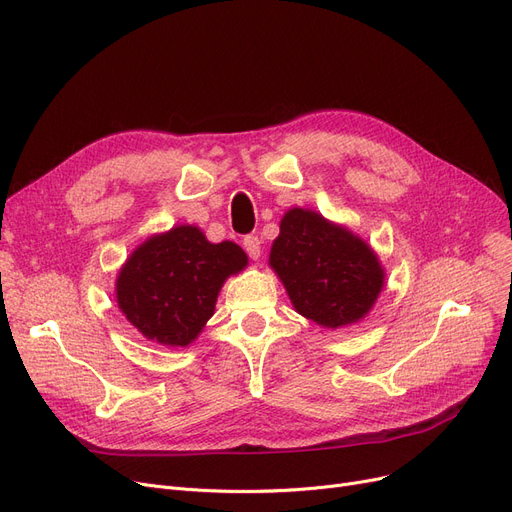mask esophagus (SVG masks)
Segmentation results:
<instances>
[{"label": "esophagus", "instance_id": "34e87169", "mask_svg": "<svg viewBox=\"0 0 512 512\" xmlns=\"http://www.w3.org/2000/svg\"><path fill=\"white\" fill-rule=\"evenodd\" d=\"M242 247H245V251L249 253L251 259H259L261 255V240L257 236H245V240H242Z\"/></svg>", "mask_w": 512, "mask_h": 512}]
</instances>
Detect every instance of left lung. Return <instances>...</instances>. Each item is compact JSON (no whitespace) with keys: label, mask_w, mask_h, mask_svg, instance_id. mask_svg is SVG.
<instances>
[{"label":"left lung","mask_w":512,"mask_h":512,"mask_svg":"<svg viewBox=\"0 0 512 512\" xmlns=\"http://www.w3.org/2000/svg\"><path fill=\"white\" fill-rule=\"evenodd\" d=\"M270 267L294 311L332 330L361 321L386 278L382 261L361 236L303 207L288 209L280 220Z\"/></svg>","instance_id":"obj_1"}]
</instances>
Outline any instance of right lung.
Instances as JSON below:
<instances>
[{
	"label": "right lung",
	"instance_id": "add662e5",
	"mask_svg": "<svg viewBox=\"0 0 512 512\" xmlns=\"http://www.w3.org/2000/svg\"><path fill=\"white\" fill-rule=\"evenodd\" d=\"M247 263L236 242H209L201 228L180 224L130 253L116 278V301L147 340L184 348L203 332L224 282Z\"/></svg>",
	"mask_w": 512,
	"mask_h": 512
}]
</instances>
